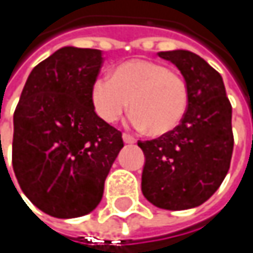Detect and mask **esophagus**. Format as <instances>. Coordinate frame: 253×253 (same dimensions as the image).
<instances>
[{"label":"esophagus","instance_id":"obj_1","mask_svg":"<svg viewBox=\"0 0 253 253\" xmlns=\"http://www.w3.org/2000/svg\"><path fill=\"white\" fill-rule=\"evenodd\" d=\"M123 140H125V143H134L136 142V139L128 133H123Z\"/></svg>","mask_w":253,"mask_h":253}]
</instances>
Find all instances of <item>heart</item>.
<instances>
[{"mask_svg":"<svg viewBox=\"0 0 253 253\" xmlns=\"http://www.w3.org/2000/svg\"><path fill=\"white\" fill-rule=\"evenodd\" d=\"M90 101L107 123H117L130 105L133 126L161 136L181 123L189 105V87L184 77L163 63L130 60L117 66L111 79L98 77L93 82Z\"/></svg>","mask_w":253,"mask_h":253,"instance_id":"obj_1","label":"heart"}]
</instances>
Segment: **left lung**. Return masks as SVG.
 <instances>
[{"label": "left lung", "mask_w": 253, "mask_h": 253, "mask_svg": "<svg viewBox=\"0 0 253 253\" xmlns=\"http://www.w3.org/2000/svg\"><path fill=\"white\" fill-rule=\"evenodd\" d=\"M181 72L189 105L171 131L137 142L145 154L142 193L155 207L181 211L208 201L227 174L233 154L231 104L220 73L199 55L161 51Z\"/></svg>", "instance_id": "1"}]
</instances>
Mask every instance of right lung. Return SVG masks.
<instances>
[{
    "label": "right lung",
    "mask_w": 253,
    "mask_h": 253,
    "mask_svg": "<svg viewBox=\"0 0 253 253\" xmlns=\"http://www.w3.org/2000/svg\"><path fill=\"white\" fill-rule=\"evenodd\" d=\"M102 61L99 49H58L32 70L14 111V174L27 199L57 218L96 208L125 146L90 101Z\"/></svg>",
    "instance_id": "add662e5"
}]
</instances>
